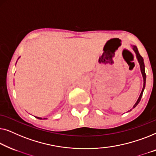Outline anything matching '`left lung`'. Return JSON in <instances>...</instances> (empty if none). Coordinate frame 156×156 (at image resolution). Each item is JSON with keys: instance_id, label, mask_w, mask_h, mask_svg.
<instances>
[{"instance_id": "obj_1", "label": "left lung", "mask_w": 156, "mask_h": 156, "mask_svg": "<svg viewBox=\"0 0 156 156\" xmlns=\"http://www.w3.org/2000/svg\"><path fill=\"white\" fill-rule=\"evenodd\" d=\"M132 47H133V49L134 52L136 53V58L138 59V61H139V65H140V69H141V73H142V76H143V78H144V86H143V89H142V91L141 94H140L139 95V99L137 100L136 102L135 103V105L133 106V108H135L137 106V105L139 104L140 101H141V99L142 98V95H143V93H144V90L145 89V86H146V73H145V65H144V58L143 57H142L141 55H140L139 51H138V49L137 47H136L134 45H132ZM131 109L130 110H129L128 112H130L131 111Z\"/></svg>"}]
</instances>
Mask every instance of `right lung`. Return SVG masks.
Instances as JSON below:
<instances>
[{
  "mask_svg": "<svg viewBox=\"0 0 156 156\" xmlns=\"http://www.w3.org/2000/svg\"><path fill=\"white\" fill-rule=\"evenodd\" d=\"M36 118H37V119H42V118H41V117H36ZM43 119H47V118H43Z\"/></svg>",
  "mask_w": 156,
  "mask_h": 156,
  "instance_id": "right-lung-1",
  "label": "right lung"
}]
</instances>
